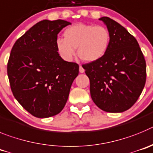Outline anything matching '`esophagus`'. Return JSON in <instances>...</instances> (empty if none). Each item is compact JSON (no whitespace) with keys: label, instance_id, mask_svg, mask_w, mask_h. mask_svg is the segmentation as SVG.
I'll return each instance as SVG.
<instances>
[{"label":"esophagus","instance_id":"34e87169","mask_svg":"<svg viewBox=\"0 0 153 153\" xmlns=\"http://www.w3.org/2000/svg\"><path fill=\"white\" fill-rule=\"evenodd\" d=\"M79 72L80 73H84L85 72V69L83 68V67L82 65H80L79 66Z\"/></svg>","mask_w":153,"mask_h":153}]
</instances>
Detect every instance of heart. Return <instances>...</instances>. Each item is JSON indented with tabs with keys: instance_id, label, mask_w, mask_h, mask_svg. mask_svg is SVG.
<instances>
[{
	"instance_id": "1",
	"label": "heart",
	"mask_w": 153,
	"mask_h": 153,
	"mask_svg": "<svg viewBox=\"0 0 153 153\" xmlns=\"http://www.w3.org/2000/svg\"><path fill=\"white\" fill-rule=\"evenodd\" d=\"M64 39H58L56 47L60 56L66 61L72 59L75 49L84 62H93L107 53L111 44V33L104 26L76 23L64 31Z\"/></svg>"
}]
</instances>
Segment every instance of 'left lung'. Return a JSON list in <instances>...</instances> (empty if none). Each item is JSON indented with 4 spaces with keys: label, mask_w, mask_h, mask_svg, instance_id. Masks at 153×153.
Returning <instances> with one entry per match:
<instances>
[{
    "label": "left lung",
    "mask_w": 153,
    "mask_h": 153,
    "mask_svg": "<svg viewBox=\"0 0 153 153\" xmlns=\"http://www.w3.org/2000/svg\"><path fill=\"white\" fill-rule=\"evenodd\" d=\"M111 44L100 59L82 65L90 80L91 96L103 111L121 113L138 100L146 80V60L135 37L117 22L103 16Z\"/></svg>",
    "instance_id": "8db88e82"
}]
</instances>
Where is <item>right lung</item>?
Here are the masks:
<instances>
[{
  "label": "right lung",
  "instance_id": "right-lung-1",
  "mask_svg": "<svg viewBox=\"0 0 153 153\" xmlns=\"http://www.w3.org/2000/svg\"><path fill=\"white\" fill-rule=\"evenodd\" d=\"M69 24L62 20H42L11 49L7 63L10 88L22 107L36 117L61 112L78 75V65L64 61L56 47L58 33Z\"/></svg>",
  "mask_w": 153,
  "mask_h": 153
}]
</instances>
